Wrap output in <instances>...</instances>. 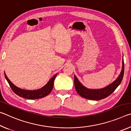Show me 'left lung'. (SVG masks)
<instances>
[{"mask_svg": "<svg viewBox=\"0 0 131 131\" xmlns=\"http://www.w3.org/2000/svg\"><path fill=\"white\" fill-rule=\"evenodd\" d=\"M122 62H123L122 69L118 77L109 85L100 89H90L85 87L80 82L77 77L74 75V82L76 91L81 97L90 99V100L99 101L109 96L118 87L123 79L124 73V62L123 58Z\"/></svg>", "mask_w": 131, "mask_h": 131, "instance_id": "1", "label": "left lung"}]
</instances>
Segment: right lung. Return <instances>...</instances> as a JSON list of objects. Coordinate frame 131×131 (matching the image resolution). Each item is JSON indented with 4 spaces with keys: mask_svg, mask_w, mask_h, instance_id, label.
Listing matches in <instances>:
<instances>
[{
    "mask_svg": "<svg viewBox=\"0 0 131 131\" xmlns=\"http://www.w3.org/2000/svg\"><path fill=\"white\" fill-rule=\"evenodd\" d=\"M57 75V74H55L51 79H50V80L48 81V83L45 85L43 86L42 88H40V89L35 90H26L21 89V88H18L16 85H15L8 79L7 76H6V73H4V76H5L6 80L7 81L8 83L9 84L10 87L13 91V92L20 97H24V98L28 99H37L47 96L51 92L52 90L54 80L55 79Z\"/></svg>",
    "mask_w": 131,
    "mask_h": 131,
    "instance_id": "add662e5",
    "label": "right lung"
}]
</instances>
